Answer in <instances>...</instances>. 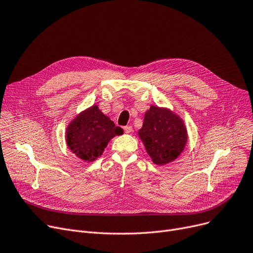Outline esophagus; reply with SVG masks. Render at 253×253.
I'll return each mask as SVG.
<instances>
[{"label": "esophagus", "mask_w": 253, "mask_h": 253, "mask_svg": "<svg viewBox=\"0 0 253 253\" xmlns=\"http://www.w3.org/2000/svg\"><path fill=\"white\" fill-rule=\"evenodd\" d=\"M124 131H125V133H131V132L133 131V128H132V126H125Z\"/></svg>", "instance_id": "esophagus-1"}]
</instances>
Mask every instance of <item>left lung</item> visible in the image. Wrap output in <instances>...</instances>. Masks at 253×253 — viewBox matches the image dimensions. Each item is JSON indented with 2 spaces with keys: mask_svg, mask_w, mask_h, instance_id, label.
<instances>
[{
  "mask_svg": "<svg viewBox=\"0 0 253 253\" xmlns=\"http://www.w3.org/2000/svg\"><path fill=\"white\" fill-rule=\"evenodd\" d=\"M138 135L157 165L174 161L188 141V132L182 120L169 109L156 105H152L144 114Z\"/></svg>",
  "mask_w": 253,
  "mask_h": 253,
  "instance_id": "8db88e82",
  "label": "left lung"
}]
</instances>
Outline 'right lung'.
<instances>
[{
  "label": "right lung",
  "mask_w": 253,
  "mask_h": 253,
  "mask_svg": "<svg viewBox=\"0 0 253 253\" xmlns=\"http://www.w3.org/2000/svg\"><path fill=\"white\" fill-rule=\"evenodd\" d=\"M122 130L94 104L80 113L69 124L66 143L77 157L93 162L102 155L113 137L122 134Z\"/></svg>",
  "instance_id": "1"
}]
</instances>
